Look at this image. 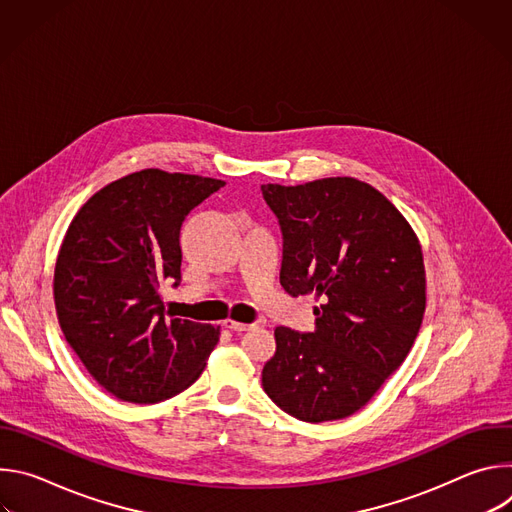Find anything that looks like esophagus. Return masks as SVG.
I'll list each match as a JSON object with an SVG mask.
<instances>
[{"instance_id": "1", "label": "esophagus", "mask_w": 512, "mask_h": 512, "mask_svg": "<svg viewBox=\"0 0 512 512\" xmlns=\"http://www.w3.org/2000/svg\"><path fill=\"white\" fill-rule=\"evenodd\" d=\"M225 328L235 330V332H245V330H249L251 326H249V324H243V322H235V320H225Z\"/></svg>"}]
</instances>
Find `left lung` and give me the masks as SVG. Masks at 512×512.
<instances>
[{
  "instance_id": "8db88e82",
  "label": "left lung",
  "mask_w": 512,
  "mask_h": 512,
  "mask_svg": "<svg viewBox=\"0 0 512 512\" xmlns=\"http://www.w3.org/2000/svg\"><path fill=\"white\" fill-rule=\"evenodd\" d=\"M283 233L279 281L312 294L316 330L275 328L261 383L300 421L344 419L367 405L407 358L425 314V265L405 216L356 178L263 184Z\"/></svg>"
}]
</instances>
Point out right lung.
Masks as SVG:
<instances>
[{
    "label": "right lung",
    "instance_id": "1",
    "mask_svg": "<svg viewBox=\"0 0 512 512\" xmlns=\"http://www.w3.org/2000/svg\"><path fill=\"white\" fill-rule=\"evenodd\" d=\"M223 180L148 168L95 192L54 267L60 330L91 377L127 403H160L204 371L221 328L166 318L160 283L180 281L184 216Z\"/></svg>",
    "mask_w": 512,
    "mask_h": 512
}]
</instances>
